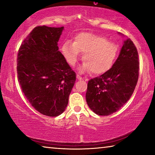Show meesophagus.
<instances>
[{
  "mask_svg": "<svg viewBox=\"0 0 155 155\" xmlns=\"http://www.w3.org/2000/svg\"><path fill=\"white\" fill-rule=\"evenodd\" d=\"M77 79H78V80H82V79H83V78H82V77H81V76L78 75V74L77 75Z\"/></svg>",
  "mask_w": 155,
  "mask_h": 155,
  "instance_id": "1",
  "label": "esophagus"
}]
</instances>
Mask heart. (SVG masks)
Masks as SVG:
<instances>
[{
    "instance_id": "1",
    "label": "heart",
    "mask_w": 155,
    "mask_h": 155,
    "mask_svg": "<svg viewBox=\"0 0 155 155\" xmlns=\"http://www.w3.org/2000/svg\"><path fill=\"white\" fill-rule=\"evenodd\" d=\"M61 51L70 65L77 63L80 52L84 61L81 71L91 72L93 74H104L111 69L119 52L118 46L103 35L91 33H81L76 36L74 42L67 40Z\"/></svg>"
}]
</instances>
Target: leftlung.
Returning <instances> with one entry per match:
<instances>
[{"label":"left lung","mask_w":155,"mask_h":155,"mask_svg":"<svg viewBox=\"0 0 155 155\" xmlns=\"http://www.w3.org/2000/svg\"><path fill=\"white\" fill-rule=\"evenodd\" d=\"M139 70L137 50L130 39H128L111 69L88 81L86 101L89 107L99 115L116 112L134 91Z\"/></svg>","instance_id":"8db88e82"}]
</instances>
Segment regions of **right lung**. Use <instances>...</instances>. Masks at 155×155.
Here are the masks:
<instances>
[{
  "label": "right lung",
  "mask_w": 155,
  "mask_h": 155,
  "mask_svg": "<svg viewBox=\"0 0 155 155\" xmlns=\"http://www.w3.org/2000/svg\"><path fill=\"white\" fill-rule=\"evenodd\" d=\"M64 27L38 26L18 50V80L22 92L40 114L56 117L65 111L76 81L57 46Z\"/></svg>",
  "instance_id": "right-lung-1"
}]
</instances>
